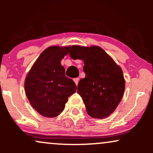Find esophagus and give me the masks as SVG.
Masks as SVG:
<instances>
[{"label":"esophagus","instance_id":"34e87169","mask_svg":"<svg viewBox=\"0 0 153 153\" xmlns=\"http://www.w3.org/2000/svg\"><path fill=\"white\" fill-rule=\"evenodd\" d=\"M79 80H80V79H79L78 78H76L73 79V80H74V82H75V84H76V85H78V82H79Z\"/></svg>","mask_w":153,"mask_h":153}]
</instances>
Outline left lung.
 Wrapping results in <instances>:
<instances>
[{"label":"left lung","mask_w":153,"mask_h":153,"mask_svg":"<svg viewBox=\"0 0 153 153\" xmlns=\"http://www.w3.org/2000/svg\"><path fill=\"white\" fill-rule=\"evenodd\" d=\"M70 56L84 61L85 77L78 82V94L87 113L96 119L108 117L122 100L125 88L122 70L98 46L71 47Z\"/></svg>","instance_id":"8db88e82"}]
</instances>
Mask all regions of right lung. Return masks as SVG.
<instances>
[{
	"label": "right lung",
	"mask_w": 153,
	"mask_h": 153,
	"mask_svg": "<svg viewBox=\"0 0 153 153\" xmlns=\"http://www.w3.org/2000/svg\"><path fill=\"white\" fill-rule=\"evenodd\" d=\"M71 47L52 46L42 52L24 82L26 95L31 106L45 117H56L64 110L69 96L76 91L73 80L65 76L61 65Z\"/></svg>",
	"instance_id": "1"
}]
</instances>
